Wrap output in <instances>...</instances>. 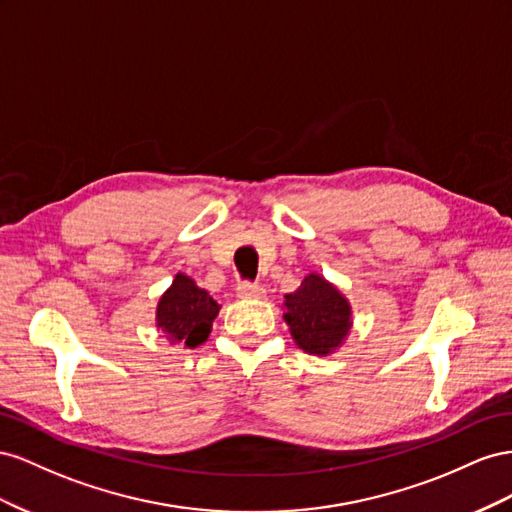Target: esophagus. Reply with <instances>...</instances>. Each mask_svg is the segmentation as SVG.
<instances>
[{"label":"esophagus","instance_id":"1","mask_svg":"<svg viewBox=\"0 0 512 512\" xmlns=\"http://www.w3.org/2000/svg\"><path fill=\"white\" fill-rule=\"evenodd\" d=\"M236 294H238V298H264L266 289L261 285H253V283H240Z\"/></svg>","mask_w":512,"mask_h":512}]
</instances>
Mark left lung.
<instances>
[{
    "mask_svg": "<svg viewBox=\"0 0 512 512\" xmlns=\"http://www.w3.org/2000/svg\"><path fill=\"white\" fill-rule=\"evenodd\" d=\"M283 319L291 339L306 354L328 356L347 341L352 330V304L337 285L311 272L283 300Z\"/></svg>",
    "mask_w": 512,
    "mask_h": 512,
    "instance_id": "obj_1",
    "label": "left lung"
}]
</instances>
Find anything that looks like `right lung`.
Listing matches in <instances>:
<instances>
[{
    "label": "right lung",
    "mask_w": 512,
    "mask_h": 512,
    "mask_svg": "<svg viewBox=\"0 0 512 512\" xmlns=\"http://www.w3.org/2000/svg\"><path fill=\"white\" fill-rule=\"evenodd\" d=\"M218 311L221 304L206 289L197 287L191 276L178 272L171 287L158 300L156 328L171 345L193 349L208 341Z\"/></svg>",
    "instance_id": "1"
}]
</instances>
